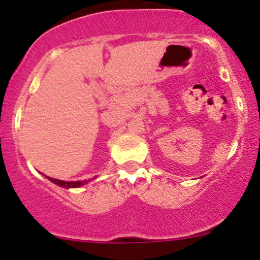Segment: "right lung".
<instances>
[{"label":"right lung","instance_id":"1","mask_svg":"<svg viewBox=\"0 0 260 260\" xmlns=\"http://www.w3.org/2000/svg\"><path fill=\"white\" fill-rule=\"evenodd\" d=\"M48 179L52 180L53 183H56V184L61 185V187H64V188H76V187H81V185L86 184L87 182H80V180H77V182H63V180H59V179H54V178H51V177H48Z\"/></svg>","mask_w":260,"mask_h":260}]
</instances>
